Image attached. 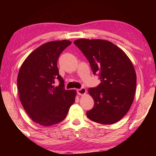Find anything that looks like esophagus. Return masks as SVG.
Here are the masks:
<instances>
[{
	"instance_id": "obj_1",
	"label": "esophagus",
	"mask_w": 156,
	"mask_h": 156,
	"mask_svg": "<svg viewBox=\"0 0 156 156\" xmlns=\"http://www.w3.org/2000/svg\"><path fill=\"white\" fill-rule=\"evenodd\" d=\"M77 93L79 95H84L87 93V90L86 89L84 88V87H82L81 89H77Z\"/></svg>"
}]
</instances>
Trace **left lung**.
Segmentation results:
<instances>
[{
    "label": "left lung",
    "instance_id": "left-lung-1",
    "mask_svg": "<svg viewBox=\"0 0 156 156\" xmlns=\"http://www.w3.org/2000/svg\"><path fill=\"white\" fill-rule=\"evenodd\" d=\"M74 43L101 80L99 86L88 90L94 105L87 112V117L101 124L118 122L129 112L135 96L136 74L131 61L107 40L79 39Z\"/></svg>",
    "mask_w": 156,
    "mask_h": 156
}]
</instances>
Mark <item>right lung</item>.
Returning <instances> with one entry per match:
<instances>
[{"label": "right lung", "instance_id": "add662e5", "mask_svg": "<svg viewBox=\"0 0 156 156\" xmlns=\"http://www.w3.org/2000/svg\"><path fill=\"white\" fill-rule=\"evenodd\" d=\"M71 43L64 40L42 44L28 55L19 70L17 84L20 102L32 120L40 125L50 126L61 122L75 101L76 91L65 89L57 65L62 52ZM57 79L60 84L55 87Z\"/></svg>", "mask_w": 156, "mask_h": 156}]
</instances>
